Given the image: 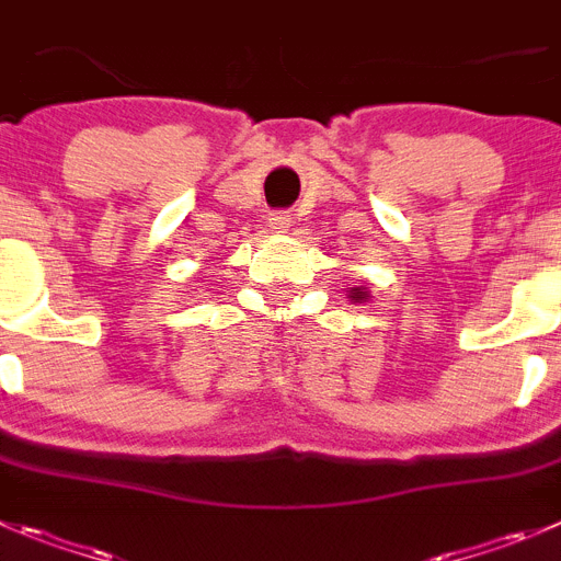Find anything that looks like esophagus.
<instances>
[{
    "label": "esophagus",
    "instance_id": "obj_1",
    "mask_svg": "<svg viewBox=\"0 0 561 561\" xmlns=\"http://www.w3.org/2000/svg\"><path fill=\"white\" fill-rule=\"evenodd\" d=\"M268 227H271V232L285 234L287 229H290V216H287V213H274V216L268 218Z\"/></svg>",
    "mask_w": 561,
    "mask_h": 561
}]
</instances>
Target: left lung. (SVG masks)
Masks as SVG:
<instances>
[{"label": "left lung", "instance_id": "obj_1", "mask_svg": "<svg viewBox=\"0 0 561 561\" xmlns=\"http://www.w3.org/2000/svg\"><path fill=\"white\" fill-rule=\"evenodd\" d=\"M348 298H352L354 305H363V301H370V290L365 285L348 287Z\"/></svg>", "mask_w": 561, "mask_h": 561}]
</instances>
